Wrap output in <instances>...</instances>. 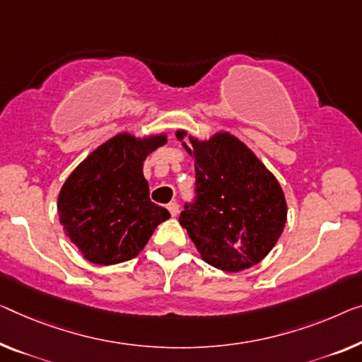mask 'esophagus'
<instances>
[{
	"mask_svg": "<svg viewBox=\"0 0 362 362\" xmlns=\"http://www.w3.org/2000/svg\"><path fill=\"white\" fill-rule=\"evenodd\" d=\"M167 209H169V213L174 216V218L179 214V204H177L175 202H170L169 204H167Z\"/></svg>",
	"mask_w": 362,
	"mask_h": 362,
	"instance_id": "obj_1",
	"label": "esophagus"
}]
</instances>
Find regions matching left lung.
<instances>
[{
	"mask_svg": "<svg viewBox=\"0 0 362 362\" xmlns=\"http://www.w3.org/2000/svg\"><path fill=\"white\" fill-rule=\"evenodd\" d=\"M185 132H177L183 139ZM195 156V198L179 223L203 260L224 272H240L265 258L286 224L284 193L255 154L229 133L208 141L188 136Z\"/></svg>",
	"mask_w": 362,
	"mask_h": 362,
	"instance_id": "1",
	"label": "left lung"
}]
</instances>
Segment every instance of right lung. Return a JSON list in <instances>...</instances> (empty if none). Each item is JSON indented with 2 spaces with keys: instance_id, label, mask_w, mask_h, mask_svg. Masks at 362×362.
<instances>
[{
  "instance_id": "1",
  "label": "right lung",
  "mask_w": 362,
  "mask_h": 362,
  "mask_svg": "<svg viewBox=\"0 0 362 362\" xmlns=\"http://www.w3.org/2000/svg\"><path fill=\"white\" fill-rule=\"evenodd\" d=\"M167 141L164 134L113 136L93 151L62 187L58 216L68 239L86 260L115 265L144 249L170 214L149 199L143 163Z\"/></svg>"
}]
</instances>
